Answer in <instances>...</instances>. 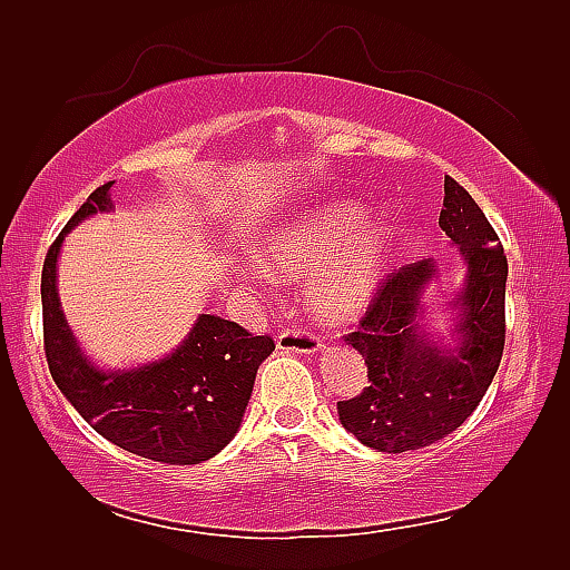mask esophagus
Masks as SVG:
<instances>
[{"mask_svg": "<svg viewBox=\"0 0 570 570\" xmlns=\"http://www.w3.org/2000/svg\"><path fill=\"white\" fill-rule=\"evenodd\" d=\"M321 337L314 333L302 331V327H285L278 335V350L292 352V354H316L321 352Z\"/></svg>", "mask_w": 570, "mask_h": 570, "instance_id": "1", "label": "esophagus"}]
</instances>
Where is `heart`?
<instances>
[{
    "label": "heart",
    "instance_id": "heart-1",
    "mask_svg": "<svg viewBox=\"0 0 570 570\" xmlns=\"http://www.w3.org/2000/svg\"><path fill=\"white\" fill-rule=\"evenodd\" d=\"M366 206L331 199L308 206L258 247V264L271 278L308 281L314 314L342 323L356 318L373 299L392 256L383 223H366Z\"/></svg>",
    "mask_w": 570,
    "mask_h": 570
}]
</instances>
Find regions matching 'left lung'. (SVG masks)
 Listing matches in <instances>:
<instances>
[{"instance_id": "8db88e82", "label": "left lung", "mask_w": 570, "mask_h": 570, "mask_svg": "<svg viewBox=\"0 0 570 570\" xmlns=\"http://www.w3.org/2000/svg\"><path fill=\"white\" fill-rule=\"evenodd\" d=\"M440 228L459 245L469 275L456 306V350H440L421 333V292L435 262L387 273L344 342L366 358L368 387L337 402L342 425L377 452L402 454L433 444L471 416L499 368L507 337L504 247L475 199L444 176Z\"/></svg>"}]
</instances>
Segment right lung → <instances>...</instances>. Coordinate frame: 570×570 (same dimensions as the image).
Segmentation results:
<instances>
[{
  "instance_id": "right-lung-1",
  "label": "right lung",
  "mask_w": 570,
  "mask_h": 570,
  "mask_svg": "<svg viewBox=\"0 0 570 570\" xmlns=\"http://www.w3.org/2000/svg\"><path fill=\"white\" fill-rule=\"evenodd\" d=\"M97 187L49 247L42 268L45 356L57 387L101 438L120 450L170 465L218 454L243 423L254 377L275 350L271 335H252L235 321L202 314L180 347L132 371H99L68 331L57 295V258L66 233L111 209Z\"/></svg>"
}]
</instances>
